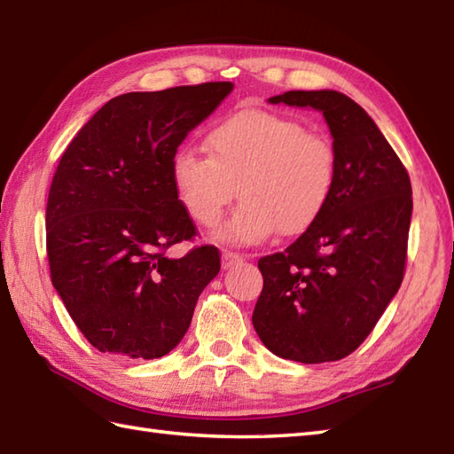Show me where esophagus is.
Here are the masks:
<instances>
[{
	"mask_svg": "<svg viewBox=\"0 0 454 454\" xmlns=\"http://www.w3.org/2000/svg\"><path fill=\"white\" fill-rule=\"evenodd\" d=\"M246 257L241 255V253H236V251H223V269H230V267H234V265H238V262H241L244 261Z\"/></svg>",
	"mask_w": 454,
	"mask_h": 454,
	"instance_id": "esophagus-1",
	"label": "esophagus"
}]
</instances>
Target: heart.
I'll list each match as a JSON object with an SVG mask.
<instances>
[{
    "instance_id": "b5f03b06",
    "label": "heart",
    "mask_w": 454,
    "mask_h": 454,
    "mask_svg": "<svg viewBox=\"0 0 454 454\" xmlns=\"http://www.w3.org/2000/svg\"><path fill=\"white\" fill-rule=\"evenodd\" d=\"M208 156L182 149L170 177L179 205L197 224L213 228L236 193L244 197L218 236L231 244H261L311 228L331 201L336 151L326 135L267 110H239L205 137Z\"/></svg>"
}]
</instances>
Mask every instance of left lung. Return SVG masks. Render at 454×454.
<instances>
[{
  "label": "left lung",
  "mask_w": 454,
  "mask_h": 454,
  "mask_svg": "<svg viewBox=\"0 0 454 454\" xmlns=\"http://www.w3.org/2000/svg\"><path fill=\"white\" fill-rule=\"evenodd\" d=\"M270 104L323 112L336 151L331 201L284 251L259 259L253 326L272 354L342 360L360 346L404 278L412 185L365 110L336 90H288Z\"/></svg>",
  "instance_id": "8db88e82"
}]
</instances>
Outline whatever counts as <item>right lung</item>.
<instances>
[{
	"mask_svg": "<svg viewBox=\"0 0 454 454\" xmlns=\"http://www.w3.org/2000/svg\"><path fill=\"white\" fill-rule=\"evenodd\" d=\"M234 89L228 81L115 97L63 153L48 193L51 284L100 352L154 360L179 344L220 251H166L197 236L172 187L185 135Z\"/></svg>",
	"mask_w": 454,
	"mask_h": 454,
	"instance_id": "obj_1",
	"label": "right lung"
}]
</instances>
